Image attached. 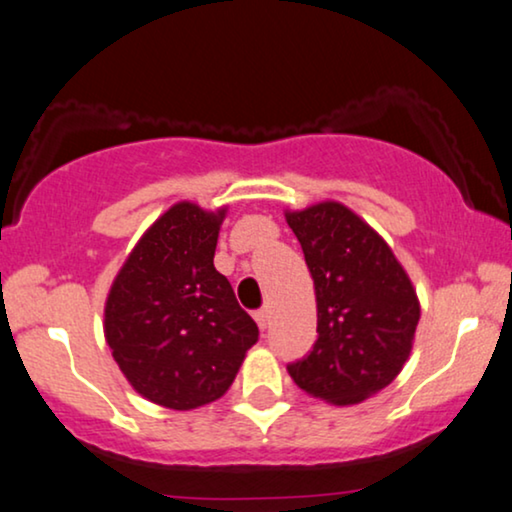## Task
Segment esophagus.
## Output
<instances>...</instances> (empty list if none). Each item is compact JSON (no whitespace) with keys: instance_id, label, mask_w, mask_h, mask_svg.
I'll return each mask as SVG.
<instances>
[{"instance_id":"1","label":"esophagus","mask_w":512,"mask_h":512,"mask_svg":"<svg viewBox=\"0 0 512 512\" xmlns=\"http://www.w3.org/2000/svg\"><path fill=\"white\" fill-rule=\"evenodd\" d=\"M269 318H271L269 308H259V311H255V320H257V325H259V329H262V331L269 327Z\"/></svg>"}]
</instances>
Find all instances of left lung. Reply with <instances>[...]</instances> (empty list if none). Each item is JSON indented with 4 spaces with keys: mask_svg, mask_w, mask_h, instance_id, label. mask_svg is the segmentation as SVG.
<instances>
[{
    "mask_svg": "<svg viewBox=\"0 0 512 512\" xmlns=\"http://www.w3.org/2000/svg\"><path fill=\"white\" fill-rule=\"evenodd\" d=\"M285 220L318 301V341L287 371L311 397L355 406L385 390L408 362L420 299L383 236L341 201L285 211Z\"/></svg>",
    "mask_w": 512,
    "mask_h": 512,
    "instance_id": "obj_1",
    "label": "left lung"
}]
</instances>
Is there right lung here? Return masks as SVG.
<instances>
[{
	"instance_id": "right-lung-1",
	"label": "right lung",
	"mask_w": 512,
	"mask_h": 512,
	"mask_svg": "<svg viewBox=\"0 0 512 512\" xmlns=\"http://www.w3.org/2000/svg\"><path fill=\"white\" fill-rule=\"evenodd\" d=\"M227 206L178 201L150 225L106 297L104 336L143 399L192 410L232 387L259 338L213 257Z\"/></svg>"
}]
</instances>
